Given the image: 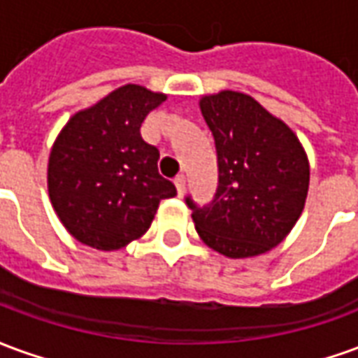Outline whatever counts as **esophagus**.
Segmentation results:
<instances>
[{
  "label": "esophagus",
  "mask_w": 358,
  "mask_h": 358,
  "mask_svg": "<svg viewBox=\"0 0 358 358\" xmlns=\"http://www.w3.org/2000/svg\"><path fill=\"white\" fill-rule=\"evenodd\" d=\"M174 186H176V192H178V195H184V192H186V178L180 174V176H176L174 178Z\"/></svg>",
  "instance_id": "obj_1"
}]
</instances>
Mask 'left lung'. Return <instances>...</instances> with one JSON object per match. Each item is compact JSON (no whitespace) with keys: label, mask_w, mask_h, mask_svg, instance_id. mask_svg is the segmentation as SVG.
<instances>
[{"label":"left lung","mask_w":358,"mask_h":358,"mask_svg":"<svg viewBox=\"0 0 358 358\" xmlns=\"http://www.w3.org/2000/svg\"><path fill=\"white\" fill-rule=\"evenodd\" d=\"M199 107L215 138L218 187L203 207L186 197L195 230L230 259L266 253L303 213L307 153L292 128L251 95L224 90L201 97Z\"/></svg>","instance_id":"1"}]
</instances>
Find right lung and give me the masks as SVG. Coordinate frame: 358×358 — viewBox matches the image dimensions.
Returning <instances> with one entry per match:
<instances>
[{
	"mask_svg": "<svg viewBox=\"0 0 358 358\" xmlns=\"http://www.w3.org/2000/svg\"><path fill=\"white\" fill-rule=\"evenodd\" d=\"M164 94L126 84L78 110L53 143L48 189L59 220L90 248L113 251L148 232L161 199L176 195L157 171L141 122Z\"/></svg>",
	"mask_w": 358,
	"mask_h": 358,
	"instance_id": "right-lung-1",
	"label": "right lung"
}]
</instances>
